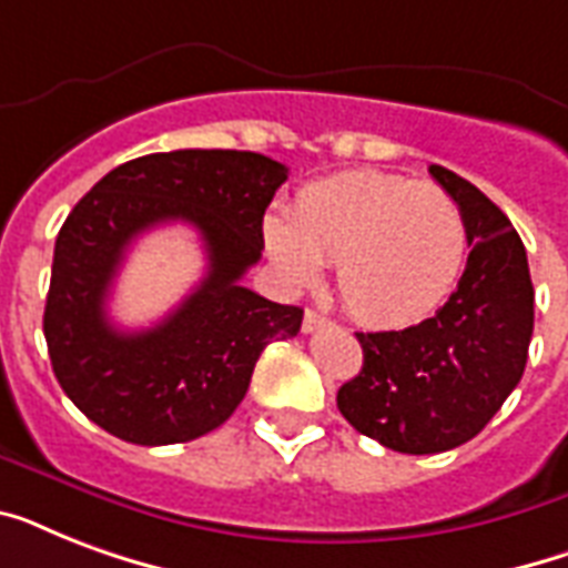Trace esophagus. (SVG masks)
<instances>
[{
  "mask_svg": "<svg viewBox=\"0 0 568 568\" xmlns=\"http://www.w3.org/2000/svg\"><path fill=\"white\" fill-rule=\"evenodd\" d=\"M324 324H327V318H324L321 312L306 310V315H303V333H315V329H321Z\"/></svg>",
  "mask_w": 568,
  "mask_h": 568,
  "instance_id": "34e87169",
  "label": "esophagus"
}]
</instances>
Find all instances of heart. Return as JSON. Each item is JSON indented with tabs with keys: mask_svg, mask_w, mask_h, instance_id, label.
<instances>
[{
	"mask_svg": "<svg viewBox=\"0 0 568 568\" xmlns=\"http://www.w3.org/2000/svg\"><path fill=\"white\" fill-rule=\"evenodd\" d=\"M265 244L288 285H315L321 265H336L351 315L372 327H404L454 292L468 230L457 200L436 182L347 171L303 185L288 221H265Z\"/></svg>",
	"mask_w": 568,
	"mask_h": 568,
	"instance_id": "1",
	"label": "heart"
}]
</instances>
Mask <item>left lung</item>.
Instances as JSON below:
<instances>
[{
  "label": "left lung",
  "instance_id": "1",
  "mask_svg": "<svg viewBox=\"0 0 568 568\" xmlns=\"http://www.w3.org/2000/svg\"><path fill=\"white\" fill-rule=\"evenodd\" d=\"M430 176L463 209L466 271L433 318L356 333L363 372L338 388V413L400 454H439L475 439L519 386L534 336L528 253L510 217L442 164Z\"/></svg>",
  "mask_w": 568,
  "mask_h": 568
}]
</instances>
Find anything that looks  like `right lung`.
I'll return each instance as SVG.
<instances>
[{
    "mask_svg": "<svg viewBox=\"0 0 568 568\" xmlns=\"http://www.w3.org/2000/svg\"><path fill=\"white\" fill-rule=\"evenodd\" d=\"M288 168L241 150H173L120 164L67 214L55 239L43 336L67 397L132 445H176L221 427L274 338L301 333V306L241 285L262 258V217ZM204 239V283L164 322L126 334L108 292L128 244L162 222Z\"/></svg>",
    "mask_w": 568,
    "mask_h": 568,
    "instance_id": "add662e5",
    "label": "right lung"
}]
</instances>
